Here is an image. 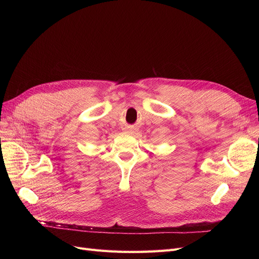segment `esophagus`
Wrapping results in <instances>:
<instances>
[{
    "label": "esophagus",
    "mask_w": 259,
    "mask_h": 259,
    "mask_svg": "<svg viewBox=\"0 0 259 259\" xmlns=\"http://www.w3.org/2000/svg\"><path fill=\"white\" fill-rule=\"evenodd\" d=\"M127 133V134H130V135H135L136 133H137V131H136V128H127L126 131H125Z\"/></svg>",
    "instance_id": "obj_1"
}]
</instances>
